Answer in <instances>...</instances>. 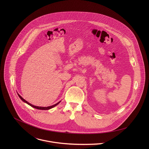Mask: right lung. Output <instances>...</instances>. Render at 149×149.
I'll return each instance as SVG.
<instances>
[{"label":"right lung","instance_id":"right-lung-1","mask_svg":"<svg viewBox=\"0 0 149 149\" xmlns=\"http://www.w3.org/2000/svg\"><path fill=\"white\" fill-rule=\"evenodd\" d=\"M18 96H19V97H20V99H21L23 101V102H24V103H27V104H29V106H30L31 107H34V108H37V109H41V110H47V109H51V108H53L54 107L56 106L57 104H58L61 102H58L57 103H56V104H54V105H53V106H49V107H38V106H34V105H33V104H30V103H29L28 102H27L26 100H25L24 99H23V97H22L18 93Z\"/></svg>","mask_w":149,"mask_h":149}]
</instances>
